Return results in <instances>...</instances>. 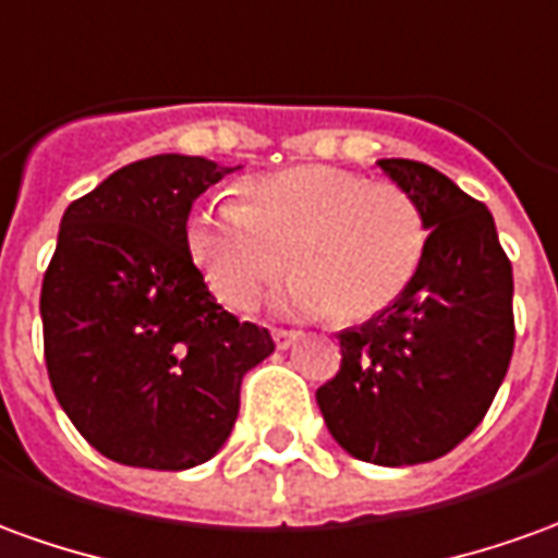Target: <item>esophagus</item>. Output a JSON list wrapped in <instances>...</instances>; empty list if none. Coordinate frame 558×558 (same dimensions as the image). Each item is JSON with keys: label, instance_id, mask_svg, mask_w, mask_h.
<instances>
[{"label": "esophagus", "instance_id": "34e87169", "mask_svg": "<svg viewBox=\"0 0 558 558\" xmlns=\"http://www.w3.org/2000/svg\"><path fill=\"white\" fill-rule=\"evenodd\" d=\"M271 338H275L278 350H287V347L299 338V332H295V329H271Z\"/></svg>", "mask_w": 558, "mask_h": 558}]
</instances>
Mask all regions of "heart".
<instances>
[{
	"mask_svg": "<svg viewBox=\"0 0 558 558\" xmlns=\"http://www.w3.org/2000/svg\"><path fill=\"white\" fill-rule=\"evenodd\" d=\"M186 251L226 307H251L290 268L287 305L350 326L408 292L426 259L428 223L399 184L295 166L244 178L235 202L193 208Z\"/></svg>",
	"mask_w": 558,
	"mask_h": 558,
	"instance_id": "1",
	"label": "heart"
}]
</instances>
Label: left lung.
<instances>
[{"mask_svg": "<svg viewBox=\"0 0 558 558\" xmlns=\"http://www.w3.org/2000/svg\"><path fill=\"white\" fill-rule=\"evenodd\" d=\"M377 166L426 214V259L396 305L338 335L341 368L317 404L347 453L399 469L450 453L489 411L513 356V268L493 214L447 174Z\"/></svg>", "mask_w": 558, "mask_h": 558, "instance_id": "left-lung-1", "label": "left lung"}]
</instances>
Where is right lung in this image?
Listing matches in <instances>:
<instances>
[{
  "mask_svg": "<svg viewBox=\"0 0 558 558\" xmlns=\"http://www.w3.org/2000/svg\"><path fill=\"white\" fill-rule=\"evenodd\" d=\"M232 169L162 154L75 198L41 280L53 396L120 465L184 471L208 462L239 416L244 374L271 335L223 311L186 251V217Z\"/></svg>",
  "mask_w": 558,
  "mask_h": 558,
  "instance_id": "1",
  "label": "right lung"
}]
</instances>
